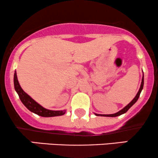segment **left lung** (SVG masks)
Wrapping results in <instances>:
<instances>
[{"label": "left lung", "mask_w": 158, "mask_h": 158, "mask_svg": "<svg viewBox=\"0 0 158 158\" xmlns=\"http://www.w3.org/2000/svg\"><path fill=\"white\" fill-rule=\"evenodd\" d=\"M143 85H144V76H143V78H142V81H141V85H140V88H139V91L137 92V95L135 96V97L131 101V102L128 103L127 106L125 107V108H123L122 110H120L119 111L117 112V113L115 114H95L96 116H102V117H117V116H119V115H122V114L126 113L127 111H128V110L131 107L133 106L135 103L137 102V99H138V98L139 97V94H140L141 91H142L143 88Z\"/></svg>", "instance_id": "obj_1"}]
</instances>
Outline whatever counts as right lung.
Instances as JSON below:
<instances>
[{"label": "right lung", "instance_id": "1", "mask_svg": "<svg viewBox=\"0 0 158 158\" xmlns=\"http://www.w3.org/2000/svg\"><path fill=\"white\" fill-rule=\"evenodd\" d=\"M14 87H15V91L19 94L20 99L21 102L24 105L25 107L32 113L38 114L39 116L44 117H56V116L64 115L66 110H52L44 108L39 103L36 102L32 98H31L27 93L23 91L21 88V85H19V80L17 78V73L15 71L14 73Z\"/></svg>", "mask_w": 158, "mask_h": 158}]
</instances>
